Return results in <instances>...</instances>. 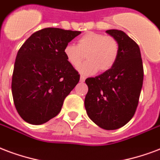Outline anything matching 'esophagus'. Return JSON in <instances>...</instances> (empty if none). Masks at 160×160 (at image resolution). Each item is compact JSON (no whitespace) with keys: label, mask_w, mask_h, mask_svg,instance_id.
I'll use <instances>...</instances> for the list:
<instances>
[{"label":"esophagus","mask_w":160,"mask_h":160,"mask_svg":"<svg viewBox=\"0 0 160 160\" xmlns=\"http://www.w3.org/2000/svg\"><path fill=\"white\" fill-rule=\"evenodd\" d=\"M85 79H86V78H85L84 76H81V77H80V81L81 82H84Z\"/></svg>","instance_id":"esophagus-1"}]
</instances>
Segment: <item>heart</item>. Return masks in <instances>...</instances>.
I'll list each match as a JSON object with an SVG mask.
<instances>
[{"instance_id": "b5f03b06", "label": "heart", "mask_w": 160, "mask_h": 160, "mask_svg": "<svg viewBox=\"0 0 160 160\" xmlns=\"http://www.w3.org/2000/svg\"><path fill=\"white\" fill-rule=\"evenodd\" d=\"M120 44L112 36L88 32L81 36L77 45L68 44L63 49V55L68 64L78 67L84 60L88 61L79 67L84 74H93L98 70L107 72L112 69L118 60Z\"/></svg>"}]
</instances>
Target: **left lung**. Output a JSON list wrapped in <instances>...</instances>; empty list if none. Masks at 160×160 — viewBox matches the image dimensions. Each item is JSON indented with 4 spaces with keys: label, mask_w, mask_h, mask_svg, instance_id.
Returning <instances> with one entry per match:
<instances>
[{
    "label": "left lung",
    "mask_w": 160,
    "mask_h": 160,
    "mask_svg": "<svg viewBox=\"0 0 160 160\" xmlns=\"http://www.w3.org/2000/svg\"><path fill=\"white\" fill-rule=\"evenodd\" d=\"M120 44L116 65L107 72L85 80L87 114L97 126L116 130L127 124L136 112L143 82V67L138 44L123 31H106Z\"/></svg>",
    "instance_id": "left-lung-1"
}]
</instances>
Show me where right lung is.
Listing matches in <instances>:
<instances>
[{
    "instance_id": "add662e5",
    "label": "right lung",
    "mask_w": 160,
    "mask_h": 160,
    "mask_svg": "<svg viewBox=\"0 0 160 160\" xmlns=\"http://www.w3.org/2000/svg\"><path fill=\"white\" fill-rule=\"evenodd\" d=\"M80 31L46 28L33 33L19 49L12 92L19 116L32 125L58 115L80 75L68 64L63 49Z\"/></svg>"
}]
</instances>
